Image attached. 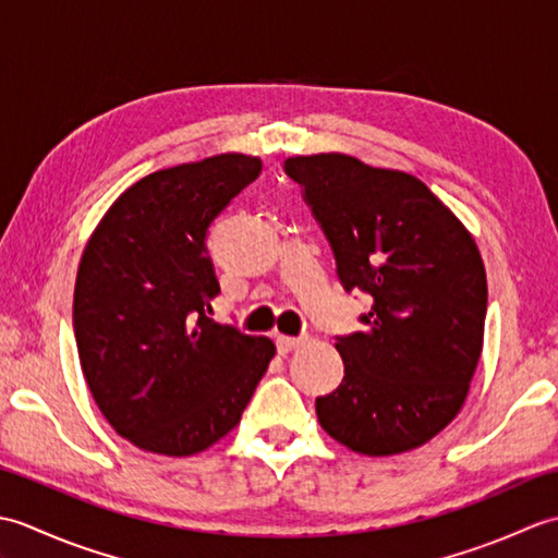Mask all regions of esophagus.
Masks as SVG:
<instances>
[{"label":"esophagus","mask_w":558,"mask_h":558,"mask_svg":"<svg viewBox=\"0 0 558 558\" xmlns=\"http://www.w3.org/2000/svg\"><path fill=\"white\" fill-rule=\"evenodd\" d=\"M276 345L280 354H288L292 350H298L304 345V338H292V336H278L276 338Z\"/></svg>","instance_id":"34e87169"}]
</instances>
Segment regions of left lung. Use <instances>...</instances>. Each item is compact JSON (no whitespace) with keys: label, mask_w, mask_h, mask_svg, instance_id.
Returning <instances> with one entry per match:
<instances>
[{"label":"left lung","mask_w":558,"mask_h":558,"mask_svg":"<svg viewBox=\"0 0 558 558\" xmlns=\"http://www.w3.org/2000/svg\"><path fill=\"white\" fill-rule=\"evenodd\" d=\"M336 254L342 288L372 294L364 330L338 338L345 376L318 424L354 453L420 448L456 420L487 316L480 248L417 177L345 153L286 160Z\"/></svg>","instance_id":"left-lung-1"}]
</instances>
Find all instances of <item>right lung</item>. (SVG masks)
Returning a JSON list of instances; mask_svg holds the SVG:
<instances>
[{
  "mask_svg": "<svg viewBox=\"0 0 558 558\" xmlns=\"http://www.w3.org/2000/svg\"><path fill=\"white\" fill-rule=\"evenodd\" d=\"M260 168L220 153L153 172L114 201L83 248L81 369L112 429L148 453L184 458L228 436L276 354L272 340L208 318L220 292L208 228Z\"/></svg>",
  "mask_w": 558,
  "mask_h": 558,
  "instance_id": "add662e5",
  "label": "right lung"
}]
</instances>
